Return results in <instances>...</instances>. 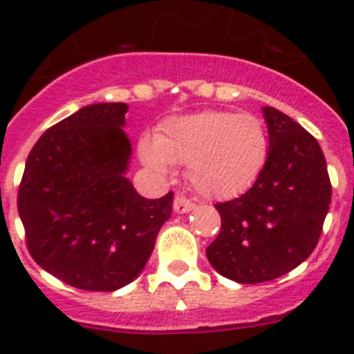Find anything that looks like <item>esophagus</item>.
<instances>
[{"mask_svg":"<svg viewBox=\"0 0 354 354\" xmlns=\"http://www.w3.org/2000/svg\"><path fill=\"white\" fill-rule=\"evenodd\" d=\"M193 207H195V204H193L192 200H187L186 196H180V195L175 196L174 211L177 212V214H184V212H189Z\"/></svg>","mask_w":354,"mask_h":354,"instance_id":"esophagus-1","label":"esophagus"}]
</instances>
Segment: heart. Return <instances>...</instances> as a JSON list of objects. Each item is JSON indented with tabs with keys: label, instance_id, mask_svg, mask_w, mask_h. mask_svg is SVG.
I'll return each mask as SVG.
<instances>
[{
	"label": "heart",
	"instance_id": "heart-1",
	"mask_svg": "<svg viewBox=\"0 0 354 354\" xmlns=\"http://www.w3.org/2000/svg\"><path fill=\"white\" fill-rule=\"evenodd\" d=\"M149 170L167 177L174 165H187V179L211 198L243 195L262 174L270 154L264 122L253 113L204 109L162 122L156 136L138 145Z\"/></svg>",
	"mask_w": 354,
	"mask_h": 354
}]
</instances>
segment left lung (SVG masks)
Instances as JSON below:
<instances>
[{"instance_id":"1","label":"left lung","mask_w":354,"mask_h":354,"mask_svg":"<svg viewBox=\"0 0 354 354\" xmlns=\"http://www.w3.org/2000/svg\"><path fill=\"white\" fill-rule=\"evenodd\" d=\"M270 154L252 187L220 202L221 230L205 253L225 278L270 282L289 273L317 246L331 184L317 140L278 109L262 108Z\"/></svg>"}]
</instances>
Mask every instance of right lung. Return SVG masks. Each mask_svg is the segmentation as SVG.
I'll return each mask as SVG.
<instances>
[{"label":"right lung","instance_id":"obj_1","mask_svg":"<svg viewBox=\"0 0 354 354\" xmlns=\"http://www.w3.org/2000/svg\"><path fill=\"white\" fill-rule=\"evenodd\" d=\"M127 104L99 102L33 145L17 209L37 264L83 290L111 292L138 277L170 218L174 193L149 200L127 179Z\"/></svg>","mask_w":354,"mask_h":354}]
</instances>
